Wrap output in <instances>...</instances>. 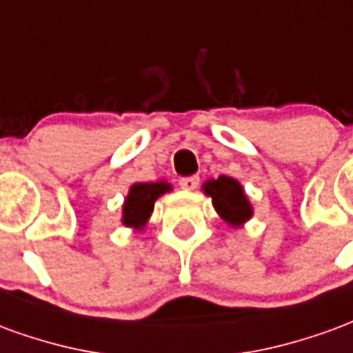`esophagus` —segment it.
I'll return each mask as SVG.
<instances>
[{"instance_id": "1", "label": "esophagus", "mask_w": 353, "mask_h": 353, "mask_svg": "<svg viewBox=\"0 0 353 353\" xmlns=\"http://www.w3.org/2000/svg\"><path fill=\"white\" fill-rule=\"evenodd\" d=\"M200 183V177L199 176H187V177H181L179 179V185L187 189V191H194Z\"/></svg>"}]
</instances>
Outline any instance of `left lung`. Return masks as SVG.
<instances>
[{
	"label": "left lung",
	"mask_w": 353,
	"mask_h": 353,
	"mask_svg": "<svg viewBox=\"0 0 353 353\" xmlns=\"http://www.w3.org/2000/svg\"><path fill=\"white\" fill-rule=\"evenodd\" d=\"M204 192L212 196L217 214L225 221L236 227L252 217V206L245 199L242 185L229 176H219L217 179H210L204 185Z\"/></svg>",
	"instance_id": "left-lung-1"
}]
</instances>
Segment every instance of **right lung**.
<instances>
[{"instance_id": "add662e5", "label": "right lung", "mask_w": 353, "mask_h": 353, "mask_svg": "<svg viewBox=\"0 0 353 353\" xmlns=\"http://www.w3.org/2000/svg\"><path fill=\"white\" fill-rule=\"evenodd\" d=\"M170 191V185L164 181L157 183H134L130 187V192L126 196L123 210V223L126 227H143L149 215L153 212L154 200L161 194Z\"/></svg>"}]
</instances>
